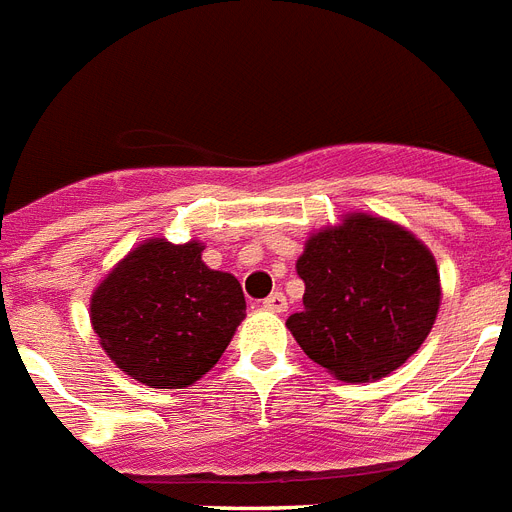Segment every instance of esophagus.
Wrapping results in <instances>:
<instances>
[{
	"mask_svg": "<svg viewBox=\"0 0 512 512\" xmlns=\"http://www.w3.org/2000/svg\"><path fill=\"white\" fill-rule=\"evenodd\" d=\"M264 309H269V312H285L288 309V298L282 296V293H272L269 298H264Z\"/></svg>",
	"mask_w": 512,
	"mask_h": 512,
	"instance_id": "esophagus-1",
	"label": "esophagus"
}]
</instances>
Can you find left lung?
<instances>
[{
	"instance_id": "obj_1",
	"label": "left lung",
	"mask_w": 512,
	"mask_h": 512,
	"mask_svg": "<svg viewBox=\"0 0 512 512\" xmlns=\"http://www.w3.org/2000/svg\"><path fill=\"white\" fill-rule=\"evenodd\" d=\"M304 312L288 330L309 359L349 383L378 380L420 349L441 304L433 253L399 224L346 214L296 261Z\"/></svg>"
}]
</instances>
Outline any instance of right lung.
Here are the masks:
<instances>
[{
	"label": "right lung",
	"mask_w": 512,
	"mask_h": 512,
	"mask_svg": "<svg viewBox=\"0 0 512 512\" xmlns=\"http://www.w3.org/2000/svg\"><path fill=\"white\" fill-rule=\"evenodd\" d=\"M203 243L153 237L94 288L89 317L100 346L150 388H187L219 362L245 317L230 272L208 269Z\"/></svg>",
	"instance_id": "add662e5"
}]
</instances>
